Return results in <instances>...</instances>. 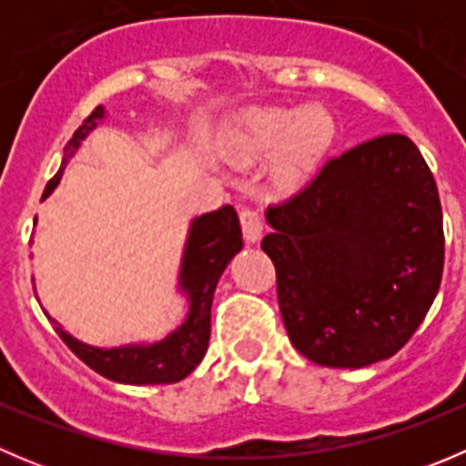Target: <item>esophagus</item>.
<instances>
[{
    "label": "esophagus",
    "instance_id": "obj_1",
    "mask_svg": "<svg viewBox=\"0 0 466 466\" xmlns=\"http://www.w3.org/2000/svg\"><path fill=\"white\" fill-rule=\"evenodd\" d=\"M241 229H243V237H246L248 243L259 241L261 232H263V218H261L259 211L243 209L241 211Z\"/></svg>",
    "mask_w": 466,
    "mask_h": 466
}]
</instances>
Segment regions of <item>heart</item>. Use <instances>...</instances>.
<instances>
[{"mask_svg":"<svg viewBox=\"0 0 466 466\" xmlns=\"http://www.w3.org/2000/svg\"><path fill=\"white\" fill-rule=\"evenodd\" d=\"M333 139L336 121L324 107L257 110L237 126L229 150L243 164L279 150L272 164V182L281 191H298L316 176Z\"/></svg>","mask_w":466,"mask_h":466,"instance_id":"obj_1","label":"heart"}]
</instances>
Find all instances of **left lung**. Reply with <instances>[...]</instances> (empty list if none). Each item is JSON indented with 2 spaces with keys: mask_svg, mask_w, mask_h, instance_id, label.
Returning <instances> with one entry per match:
<instances>
[{
  "mask_svg": "<svg viewBox=\"0 0 466 466\" xmlns=\"http://www.w3.org/2000/svg\"><path fill=\"white\" fill-rule=\"evenodd\" d=\"M266 220L261 248L299 354L359 370L410 340L440 290L444 229L433 173L406 135L329 159Z\"/></svg>",
  "mask_w": 466,
  "mask_h": 466,
  "instance_id": "obj_1",
  "label": "left lung"
}]
</instances>
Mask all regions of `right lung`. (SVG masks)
Masks as SVG:
<instances>
[{"mask_svg":"<svg viewBox=\"0 0 466 466\" xmlns=\"http://www.w3.org/2000/svg\"><path fill=\"white\" fill-rule=\"evenodd\" d=\"M106 119V107L98 106L83 121L81 128L74 133L65 146V157L60 171L46 185L42 200L49 198L63 177L69 157L81 148L83 139ZM243 248L241 225L232 205H225L209 214L196 216L187 234L185 252L177 275V290L187 298V316L171 333L155 342H130L119 347H94L76 340L72 333L65 331L54 318L56 331L65 345L89 365L101 377L126 385H157L177 383L189 377L200 360L205 359L211 333V302L220 275L228 263ZM46 313V311H45Z\"/></svg>","mask_w":466,"mask_h":466,"instance_id":"add662e5","label":"right lung"}]
</instances>
